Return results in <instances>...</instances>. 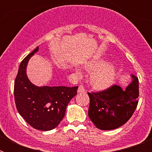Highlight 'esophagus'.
Segmentation results:
<instances>
[{
	"instance_id": "1",
	"label": "esophagus",
	"mask_w": 152,
	"mask_h": 152,
	"mask_svg": "<svg viewBox=\"0 0 152 152\" xmlns=\"http://www.w3.org/2000/svg\"><path fill=\"white\" fill-rule=\"evenodd\" d=\"M86 91L85 88L83 85H79L78 90H77V92L78 93H84Z\"/></svg>"
}]
</instances>
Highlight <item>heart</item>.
Returning <instances> with one entry per match:
<instances>
[{"instance_id": "heart-1", "label": "heart", "mask_w": 152, "mask_h": 152, "mask_svg": "<svg viewBox=\"0 0 152 152\" xmlns=\"http://www.w3.org/2000/svg\"><path fill=\"white\" fill-rule=\"evenodd\" d=\"M87 71L91 72L89 81L96 90H105L110 87L116 77V69L111 64H107L103 60L90 61L85 65ZM80 75V72H77Z\"/></svg>"}]
</instances>
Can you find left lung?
Returning a JSON list of instances; mask_svg holds the SVG:
<instances>
[{
  "mask_svg": "<svg viewBox=\"0 0 152 152\" xmlns=\"http://www.w3.org/2000/svg\"><path fill=\"white\" fill-rule=\"evenodd\" d=\"M132 82L125 90L117 85L96 93H88V116L101 130L117 129L132 116L138 105L139 79L132 75Z\"/></svg>",
  "mask_w": 152,
  "mask_h": 152,
  "instance_id": "8db88e82",
  "label": "left lung"
}]
</instances>
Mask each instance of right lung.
Here are the masks:
<instances>
[{
    "mask_svg": "<svg viewBox=\"0 0 152 152\" xmlns=\"http://www.w3.org/2000/svg\"><path fill=\"white\" fill-rule=\"evenodd\" d=\"M37 46L29 53L19 67L14 82L16 107L26 123L36 129L49 131L57 127L65 115L70 100L77 94V87H37L26 75L29 58L38 52Z\"/></svg>",
    "mask_w": 152,
    "mask_h": 152,
    "instance_id": "1",
    "label": "right lung"
}]
</instances>
